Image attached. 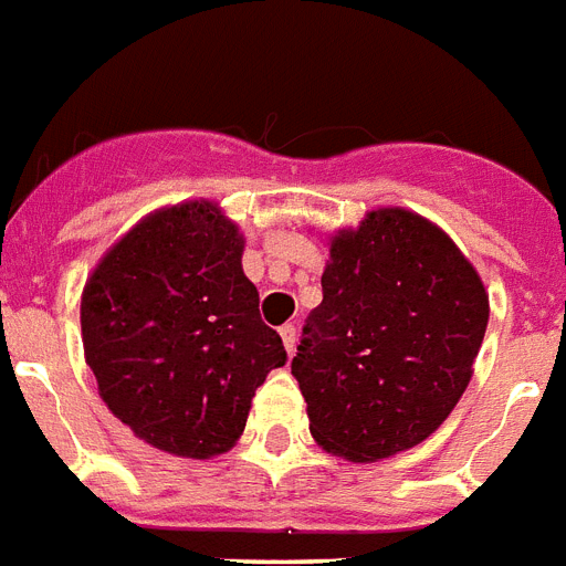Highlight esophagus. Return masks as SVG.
<instances>
[{
  "instance_id": "obj_1",
  "label": "esophagus",
  "mask_w": 566,
  "mask_h": 566,
  "mask_svg": "<svg viewBox=\"0 0 566 566\" xmlns=\"http://www.w3.org/2000/svg\"><path fill=\"white\" fill-rule=\"evenodd\" d=\"M280 338H283V347H286V354L289 356L295 354V345H297L295 324H286V327H280Z\"/></svg>"
}]
</instances>
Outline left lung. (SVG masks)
<instances>
[{
  "mask_svg": "<svg viewBox=\"0 0 566 566\" xmlns=\"http://www.w3.org/2000/svg\"><path fill=\"white\" fill-rule=\"evenodd\" d=\"M321 289L292 359L312 438L350 462L427 441L464 395L485 338L476 269L438 224L382 207L329 239Z\"/></svg>",
  "mask_w": 566,
  "mask_h": 566,
  "instance_id": "1",
  "label": "left lung"
}]
</instances>
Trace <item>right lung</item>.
Instances as JSON below:
<instances>
[{"label":"right lung","mask_w":566,"mask_h":566,"mask_svg":"<svg viewBox=\"0 0 566 566\" xmlns=\"http://www.w3.org/2000/svg\"><path fill=\"white\" fill-rule=\"evenodd\" d=\"M245 239L212 201L134 224L81 295L84 356L107 409L166 453L210 459L245 429L254 391L286 365L242 271Z\"/></svg>","instance_id":"right-lung-1"}]
</instances>
